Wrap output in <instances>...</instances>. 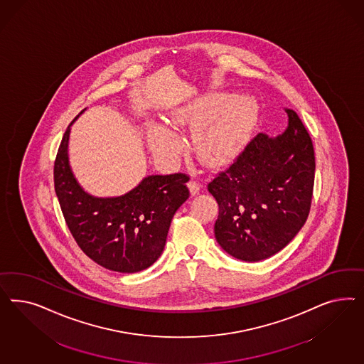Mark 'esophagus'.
I'll list each match as a JSON object with an SVG mask.
<instances>
[{"mask_svg": "<svg viewBox=\"0 0 364 364\" xmlns=\"http://www.w3.org/2000/svg\"><path fill=\"white\" fill-rule=\"evenodd\" d=\"M188 188H189V192H191V195H198V192H200V188H201V184H198V181H193V180H191L189 183H188Z\"/></svg>", "mask_w": 364, "mask_h": 364, "instance_id": "obj_1", "label": "esophagus"}]
</instances>
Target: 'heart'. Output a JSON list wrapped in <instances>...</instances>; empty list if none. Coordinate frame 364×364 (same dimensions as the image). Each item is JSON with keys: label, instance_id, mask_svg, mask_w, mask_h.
I'll return each instance as SVG.
<instances>
[{"label": "heart", "instance_id": "heart-1", "mask_svg": "<svg viewBox=\"0 0 364 364\" xmlns=\"http://www.w3.org/2000/svg\"><path fill=\"white\" fill-rule=\"evenodd\" d=\"M228 96H213L178 108L169 116L175 127L203 122L195 133V149L208 166L228 163L240 152L254 128L257 114L254 100L239 97L228 106ZM146 140L151 151L160 157L172 156L181 146L176 133L154 122L146 124Z\"/></svg>", "mask_w": 364, "mask_h": 364}]
</instances>
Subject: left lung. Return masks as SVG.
Returning <instances> with one entry per match:
<instances>
[{"instance_id":"8db88e82","label":"left lung","mask_w":364,"mask_h":364,"mask_svg":"<svg viewBox=\"0 0 364 364\" xmlns=\"http://www.w3.org/2000/svg\"><path fill=\"white\" fill-rule=\"evenodd\" d=\"M286 131L256 134L208 191L219 204L215 237L221 248L244 262L277 254L309 218L315 152L296 112L286 109Z\"/></svg>"}]
</instances>
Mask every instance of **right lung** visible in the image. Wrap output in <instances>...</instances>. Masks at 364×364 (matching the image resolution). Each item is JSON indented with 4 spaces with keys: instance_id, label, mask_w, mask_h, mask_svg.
<instances>
[{
    "instance_id": "add662e5",
    "label": "right lung",
    "mask_w": 364,
    "mask_h": 364,
    "mask_svg": "<svg viewBox=\"0 0 364 364\" xmlns=\"http://www.w3.org/2000/svg\"><path fill=\"white\" fill-rule=\"evenodd\" d=\"M70 125L58 146L53 169L55 195L66 225L82 252L101 267L122 274L143 271L164 251L172 218L189 198V177L152 175L122 196L95 198L80 187L69 166Z\"/></svg>"
}]
</instances>
